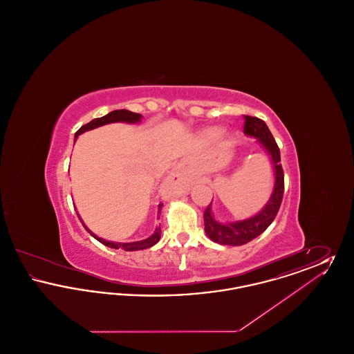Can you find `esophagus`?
<instances>
[{
    "label": "esophagus",
    "mask_w": 354,
    "mask_h": 354,
    "mask_svg": "<svg viewBox=\"0 0 354 354\" xmlns=\"http://www.w3.org/2000/svg\"><path fill=\"white\" fill-rule=\"evenodd\" d=\"M169 178L174 179V180H187V172H185V169L182 166H178L171 172Z\"/></svg>",
    "instance_id": "1"
}]
</instances>
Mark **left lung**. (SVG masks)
Wrapping results in <instances>:
<instances>
[{
  "mask_svg": "<svg viewBox=\"0 0 354 354\" xmlns=\"http://www.w3.org/2000/svg\"><path fill=\"white\" fill-rule=\"evenodd\" d=\"M244 119H245L244 134L256 138L257 142H260L263 147L270 153V160L274 169V187L266 207L257 215H254L250 219L239 220V221L227 223V224L220 223L214 218L211 211V203H209V205L205 208L203 214L204 230L207 236L212 241L223 245H243L253 240L254 237L261 235L276 218L283 202L284 171L280 165V160H281L280 149L274 138L270 134V129L264 120L250 117V115H245Z\"/></svg>",
  "mask_w": 354,
  "mask_h": 354,
  "instance_id": "8db88e82",
  "label": "left lung"
}]
</instances>
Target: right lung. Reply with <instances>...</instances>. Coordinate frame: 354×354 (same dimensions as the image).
<instances>
[{"label": "right lung", "instance_id": "1", "mask_svg": "<svg viewBox=\"0 0 354 354\" xmlns=\"http://www.w3.org/2000/svg\"><path fill=\"white\" fill-rule=\"evenodd\" d=\"M142 115L140 114H136L133 111H129V110H115V111H111L107 115L102 117V118L93 119L91 122L84 124L77 133H75V139L81 134H84V131H88V130H93V129H97L100 126L103 124H109V123H114V122H126V123H139L140 122ZM162 207L163 204H159L158 207V219L160 218V211H162ZM80 218V216H78ZM81 220V218H80ZM82 221V220H81ZM84 224V221H82ZM86 231L90 232V235L93 236L94 239H97L100 243L104 244L106 247H110V248H115V250H123V251H139V250H146V248H150L152 245H155L159 239H160V227H156L155 232L152 234L150 237L145 239V240H140V241H133V243H115V241H107L104 239H101L97 235H94L86 225L84 224Z\"/></svg>", "mask_w": 354, "mask_h": 354}]
</instances>
